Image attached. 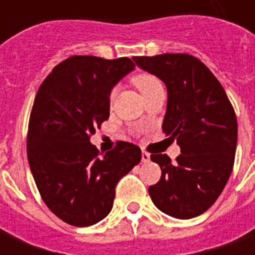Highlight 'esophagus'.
Segmentation results:
<instances>
[{
	"instance_id": "34e87169",
	"label": "esophagus",
	"mask_w": 255,
	"mask_h": 255,
	"mask_svg": "<svg viewBox=\"0 0 255 255\" xmlns=\"http://www.w3.org/2000/svg\"><path fill=\"white\" fill-rule=\"evenodd\" d=\"M150 161V154L149 153H146V151H143L142 153V162H149Z\"/></svg>"
}]
</instances>
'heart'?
Returning a JSON list of instances; mask_svg holds the SVG:
<instances>
[{
  "instance_id": "1",
  "label": "heart",
  "mask_w": 255,
  "mask_h": 255,
  "mask_svg": "<svg viewBox=\"0 0 255 255\" xmlns=\"http://www.w3.org/2000/svg\"><path fill=\"white\" fill-rule=\"evenodd\" d=\"M132 82L133 84L136 86V89L140 91V94L142 95L146 94L149 90L155 87L157 84H160L158 79L155 78V76H153V75H150V73H139V75H136V76L132 79ZM113 97H115V90L111 93V100H113Z\"/></svg>"
}]
</instances>
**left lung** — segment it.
<instances>
[{
    "label": "left lung",
    "mask_w": 255,
    "mask_h": 255,
    "mask_svg": "<svg viewBox=\"0 0 255 255\" xmlns=\"http://www.w3.org/2000/svg\"><path fill=\"white\" fill-rule=\"evenodd\" d=\"M140 69L162 80L168 91L162 129L176 139L182 154L172 164L153 154L160 182L150 186L161 212L187 220L205 213L231 176L238 143L235 112L223 86L198 58L184 53L133 57Z\"/></svg>",
    "instance_id": "1"
}]
</instances>
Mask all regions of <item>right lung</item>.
Returning <instances> with one entry per match:
<instances>
[{
    "instance_id": "add662e5",
    "label": "right lung",
    "mask_w": 255,
    "mask_h": 255,
    "mask_svg": "<svg viewBox=\"0 0 255 255\" xmlns=\"http://www.w3.org/2000/svg\"><path fill=\"white\" fill-rule=\"evenodd\" d=\"M135 64L73 56L49 73L31 111L27 155L43 202L58 219L89 227L105 219L115 188L142 158L136 144L119 142L100 154L90 142L109 119V95Z\"/></svg>"
}]
</instances>
